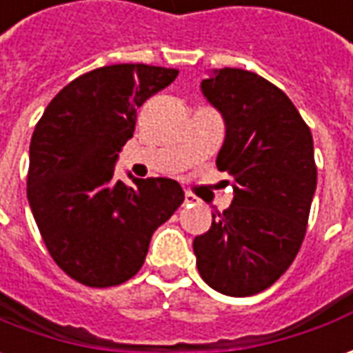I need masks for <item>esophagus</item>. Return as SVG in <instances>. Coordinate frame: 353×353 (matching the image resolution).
I'll use <instances>...</instances> for the list:
<instances>
[{"mask_svg":"<svg viewBox=\"0 0 353 353\" xmlns=\"http://www.w3.org/2000/svg\"><path fill=\"white\" fill-rule=\"evenodd\" d=\"M184 201H186V203H196L198 198H196L194 194H190V192H186V194H184Z\"/></svg>","mask_w":353,"mask_h":353,"instance_id":"1","label":"esophagus"}]
</instances>
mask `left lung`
<instances>
[{
    "label": "left lung",
    "mask_w": 353,
    "mask_h": 353,
    "mask_svg": "<svg viewBox=\"0 0 353 353\" xmlns=\"http://www.w3.org/2000/svg\"><path fill=\"white\" fill-rule=\"evenodd\" d=\"M201 92L227 125L217 169L230 174L234 198L194 238L196 265L213 290L254 296L276 283L302 248L317 186L313 138L290 98L255 72L215 70Z\"/></svg>",
    "instance_id": "left-lung-1"
}]
</instances>
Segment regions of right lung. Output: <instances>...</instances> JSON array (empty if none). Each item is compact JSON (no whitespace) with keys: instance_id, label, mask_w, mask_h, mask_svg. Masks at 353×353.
<instances>
[{"instance_id":"1","label":"right lung","mask_w":353,"mask_h":353,"mask_svg":"<svg viewBox=\"0 0 353 353\" xmlns=\"http://www.w3.org/2000/svg\"><path fill=\"white\" fill-rule=\"evenodd\" d=\"M179 70L144 63L99 67L61 90L34 128L26 196L53 261L92 288L119 286L145 261L155 228L181 208L171 179L115 181L136 109Z\"/></svg>"}]
</instances>
